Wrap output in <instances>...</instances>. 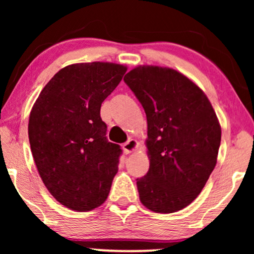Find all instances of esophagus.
<instances>
[{
  "instance_id": "34e87169",
  "label": "esophagus",
  "mask_w": 254,
  "mask_h": 254,
  "mask_svg": "<svg viewBox=\"0 0 254 254\" xmlns=\"http://www.w3.org/2000/svg\"><path fill=\"white\" fill-rule=\"evenodd\" d=\"M123 148H124V151L126 152V154H130V152L136 150L137 141L134 140V138H130V140H128L126 143L123 145Z\"/></svg>"
}]
</instances>
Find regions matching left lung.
<instances>
[{"mask_svg":"<svg viewBox=\"0 0 254 254\" xmlns=\"http://www.w3.org/2000/svg\"><path fill=\"white\" fill-rule=\"evenodd\" d=\"M124 81L148 123L150 166L136 179L140 200L155 213H175L196 199L216 165V113L202 90L175 69L138 65Z\"/></svg>","mask_w":254,"mask_h":254,"instance_id":"left-lung-1","label":"left lung"}]
</instances>
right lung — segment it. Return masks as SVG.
Segmentation results:
<instances>
[{"label": "right lung", "mask_w": 254, "mask_h": 254, "mask_svg": "<svg viewBox=\"0 0 254 254\" xmlns=\"http://www.w3.org/2000/svg\"><path fill=\"white\" fill-rule=\"evenodd\" d=\"M126 71L111 62L67 65L31 110L29 140L38 172L48 192L69 209L92 210L109 195L123 150L107 141L100 106Z\"/></svg>", "instance_id": "1"}]
</instances>
